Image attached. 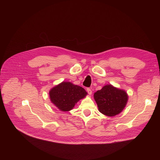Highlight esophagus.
<instances>
[{"label":"esophagus","instance_id":"34e87169","mask_svg":"<svg viewBox=\"0 0 160 160\" xmlns=\"http://www.w3.org/2000/svg\"><path fill=\"white\" fill-rule=\"evenodd\" d=\"M87 92H88V94H89V95H91V94H92V90H91L90 88H87Z\"/></svg>","mask_w":160,"mask_h":160}]
</instances>
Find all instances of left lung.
<instances>
[{
    "label": "left lung",
    "instance_id": "8db88e82",
    "mask_svg": "<svg viewBox=\"0 0 160 160\" xmlns=\"http://www.w3.org/2000/svg\"><path fill=\"white\" fill-rule=\"evenodd\" d=\"M99 111L108 117H114L120 114L125 108L128 95L125 90L106 85L94 94Z\"/></svg>",
    "mask_w": 160,
    "mask_h": 160
}]
</instances>
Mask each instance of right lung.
<instances>
[{"mask_svg": "<svg viewBox=\"0 0 160 160\" xmlns=\"http://www.w3.org/2000/svg\"><path fill=\"white\" fill-rule=\"evenodd\" d=\"M87 94L83 88L69 82H62L49 91L51 101L62 111L72 110Z\"/></svg>", "mask_w": 160, "mask_h": 160, "instance_id": "1", "label": "right lung"}]
</instances>
